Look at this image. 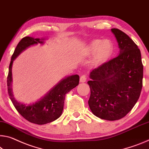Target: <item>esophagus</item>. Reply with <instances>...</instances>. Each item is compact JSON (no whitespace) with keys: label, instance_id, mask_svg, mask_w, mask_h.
<instances>
[{"label":"esophagus","instance_id":"obj_1","mask_svg":"<svg viewBox=\"0 0 149 149\" xmlns=\"http://www.w3.org/2000/svg\"><path fill=\"white\" fill-rule=\"evenodd\" d=\"M86 79H87V78L85 75H81V76L80 77L79 81L81 82V83H84V82L86 81Z\"/></svg>","mask_w":149,"mask_h":149}]
</instances>
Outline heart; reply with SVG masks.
<instances>
[{
    "mask_svg": "<svg viewBox=\"0 0 149 149\" xmlns=\"http://www.w3.org/2000/svg\"><path fill=\"white\" fill-rule=\"evenodd\" d=\"M113 49V44L109 40H95L85 47L84 52L87 56L93 54V62H100L109 57Z\"/></svg>",
    "mask_w": 149,
    "mask_h": 149,
    "instance_id": "1",
    "label": "heart"
}]
</instances>
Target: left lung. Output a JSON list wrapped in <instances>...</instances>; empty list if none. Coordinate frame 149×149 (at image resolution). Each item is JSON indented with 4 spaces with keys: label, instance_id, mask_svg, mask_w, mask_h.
Listing matches in <instances>:
<instances>
[{
    "label": "left lung",
    "instance_id": "1",
    "mask_svg": "<svg viewBox=\"0 0 149 149\" xmlns=\"http://www.w3.org/2000/svg\"><path fill=\"white\" fill-rule=\"evenodd\" d=\"M111 32L119 46V56L92 70L87 81L91 112L107 121L121 119L133 109L140 96L143 77L138 46L121 30L112 28Z\"/></svg>",
    "mask_w": 149,
    "mask_h": 149
}]
</instances>
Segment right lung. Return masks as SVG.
<instances>
[{
	"label": "right lung",
	"instance_id": "obj_1",
	"mask_svg": "<svg viewBox=\"0 0 149 149\" xmlns=\"http://www.w3.org/2000/svg\"><path fill=\"white\" fill-rule=\"evenodd\" d=\"M46 39L43 38H34L30 36L23 38L16 47L12 56L7 77L8 95L16 109L27 121L38 125L49 123L55 121L62 115L65 94L78 86L79 81V76L77 74L66 76L47 92L44 96L30 104L20 102L14 97L12 89V67L13 62L21 53L30 46L38 44H44Z\"/></svg>",
	"mask_w": 149,
	"mask_h": 149
}]
</instances>
